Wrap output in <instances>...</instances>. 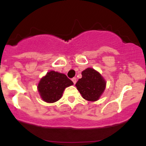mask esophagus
Returning <instances> with one entry per match:
<instances>
[{
  "label": "esophagus",
  "mask_w": 146,
  "mask_h": 146,
  "mask_svg": "<svg viewBox=\"0 0 146 146\" xmlns=\"http://www.w3.org/2000/svg\"><path fill=\"white\" fill-rule=\"evenodd\" d=\"M72 81H73V84H76V78H72Z\"/></svg>",
  "instance_id": "1"
}]
</instances>
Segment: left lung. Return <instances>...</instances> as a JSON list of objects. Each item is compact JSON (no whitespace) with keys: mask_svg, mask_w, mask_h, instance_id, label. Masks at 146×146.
Wrapping results in <instances>:
<instances>
[{"mask_svg":"<svg viewBox=\"0 0 146 146\" xmlns=\"http://www.w3.org/2000/svg\"><path fill=\"white\" fill-rule=\"evenodd\" d=\"M107 82L102 76L92 68H88L82 72V78L76 86L85 100L95 102L100 98L106 88Z\"/></svg>","mask_w":146,"mask_h":146,"instance_id":"1","label":"left lung"}]
</instances>
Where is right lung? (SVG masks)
Listing matches in <instances>:
<instances>
[{
  "label": "right lung",
  "instance_id": "obj_1",
  "mask_svg": "<svg viewBox=\"0 0 146 146\" xmlns=\"http://www.w3.org/2000/svg\"><path fill=\"white\" fill-rule=\"evenodd\" d=\"M72 85L73 82L64 73L51 70L40 79L37 90L42 100L54 103L59 100L64 90Z\"/></svg>",
  "mask_w": 146,
  "mask_h": 146
}]
</instances>
